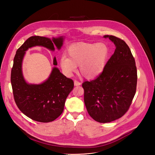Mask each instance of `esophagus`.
I'll list each match as a JSON object with an SVG mask.
<instances>
[{"label": "esophagus", "instance_id": "34e87169", "mask_svg": "<svg viewBox=\"0 0 155 155\" xmlns=\"http://www.w3.org/2000/svg\"><path fill=\"white\" fill-rule=\"evenodd\" d=\"M74 84H75V86H79V85L81 84V83L78 81L77 80H75L74 81Z\"/></svg>", "mask_w": 155, "mask_h": 155}]
</instances>
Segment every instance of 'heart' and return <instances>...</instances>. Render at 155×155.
Returning <instances> with one entry per match:
<instances>
[{
    "instance_id": "b5f03b06",
    "label": "heart",
    "mask_w": 155,
    "mask_h": 155,
    "mask_svg": "<svg viewBox=\"0 0 155 155\" xmlns=\"http://www.w3.org/2000/svg\"><path fill=\"white\" fill-rule=\"evenodd\" d=\"M109 50L105 43H77L68 49V58L63 56L60 65L63 72L71 76L79 66V71L87 79L97 77L104 71Z\"/></svg>"
}]
</instances>
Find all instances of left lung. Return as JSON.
<instances>
[{
	"mask_svg": "<svg viewBox=\"0 0 155 155\" xmlns=\"http://www.w3.org/2000/svg\"><path fill=\"white\" fill-rule=\"evenodd\" d=\"M104 37L114 43L115 52L96 79L82 84L87 111L102 123L115 121L127 112L137 81L135 59L126 42L114 35Z\"/></svg>",
	"mask_w": 155,
	"mask_h": 155,
	"instance_id": "obj_1",
	"label": "left lung"
}]
</instances>
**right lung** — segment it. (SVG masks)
Returning a JSON list of instances; mask_svg holds the SVG:
<instances>
[{"label":"right lung","mask_w":155,"mask_h":155,"mask_svg":"<svg viewBox=\"0 0 155 155\" xmlns=\"http://www.w3.org/2000/svg\"><path fill=\"white\" fill-rule=\"evenodd\" d=\"M63 37L50 38L32 36L16 51L11 72V83L14 99L18 108L26 116L36 121L48 123L59 117L64 110L65 101L72 91L74 84L54 67L49 78L39 84H28L22 73V61L28 48L41 46L51 51L55 45L60 50ZM54 65L57 63L54 58Z\"/></svg>","instance_id":"right-lung-1"}]
</instances>
